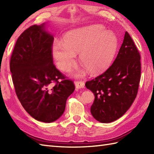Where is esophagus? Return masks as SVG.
Wrapping results in <instances>:
<instances>
[{"mask_svg":"<svg viewBox=\"0 0 154 154\" xmlns=\"http://www.w3.org/2000/svg\"><path fill=\"white\" fill-rule=\"evenodd\" d=\"M75 85L77 90L83 89V88L85 87V83L83 81H76V82L75 83Z\"/></svg>","mask_w":154,"mask_h":154,"instance_id":"34e87169","label":"esophagus"}]
</instances>
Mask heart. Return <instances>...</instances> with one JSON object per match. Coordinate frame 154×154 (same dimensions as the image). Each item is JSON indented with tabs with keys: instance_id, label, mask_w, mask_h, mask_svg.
<instances>
[{
	"instance_id": "b5f03b06",
	"label": "heart",
	"mask_w": 154,
	"mask_h": 154,
	"mask_svg": "<svg viewBox=\"0 0 154 154\" xmlns=\"http://www.w3.org/2000/svg\"><path fill=\"white\" fill-rule=\"evenodd\" d=\"M63 41L52 45V57L58 69L68 72L75 63V55L79 54L80 63L85 68L75 72L77 78L86 74V68L93 75L106 70L112 63L119 47L116 35L101 25L75 29L65 35Z\"/></svg>"
}]
</instances>
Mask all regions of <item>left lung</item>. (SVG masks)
Listing matches in <instances>:
<instances>
[{"label": "left lung", "instance_id": "left-lung-1", "mask_svg": "<svg viewBox=\"0 0 154 154\" xmlns=\"http://www.w3.org/2000/svg\"><path fill=\"white\" fill-rule=\"evenodd\" d=\"M140 75V54L126 32L112 65L104 73L85 83L94 95L91 107L94 119L100 122L109 123L122 116L138 93Z\"/></svg>", "mask_w": 154, "mask_h": 154}]
</instances>
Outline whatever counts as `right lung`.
<instances>
[{
  "mask_svg": "<svg viewBox=\"0 0 154 154\" xmlns=\"http://www.w3.org/2000/svg\"><path fill=\"white\" fill-rule=\"evenodd\" d=\"M54 36L46 23L34 25L20 35L10 62L13 84L22 106L34 119L53 122L63 114L73 81L55 67L51 55ZM63 79L59 82V79ZM56 85L50 89V84Z\"/></svg>",
  "mask_w": 154,
  "mask_h": 154,
  "instance_id": "obj_1",
  "label": "right lung"
}]
</instances>
